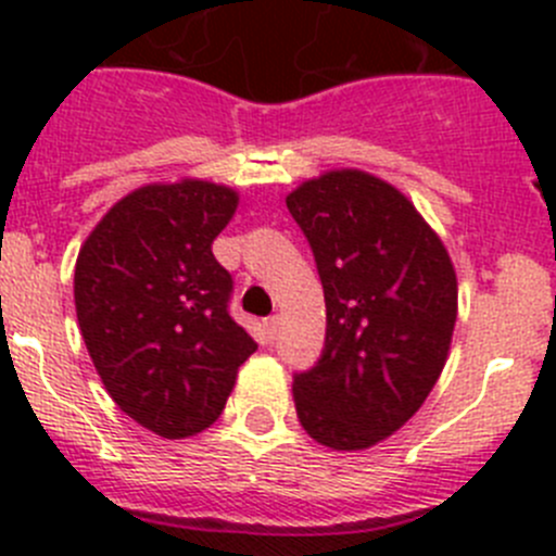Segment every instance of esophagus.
Listing matches in <instances>:
<instances>
[{
	"label": "esophagus",
	"mask_w": 556,
	"mask_h": 556,
	"mask_svg": "<svg viewBox=\"0 0 556 556\" xmlns=\"http://www.w3.org/2000/svg\"><path fill=\"white\" fill-rule=\"evenodd\" d=\"M276 332H278V316L265 318V334H267V340H276Z\"/></svg>",
	"instance_id": "34e87169"
}]
</instances>
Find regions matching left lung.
<instances>
[{
  "label": "left lung",
  "instance_id": "obj_1",
  "mask_svg": "<svg viewBox=\"0 0 556 556\" xmlns=\"http://www.w3.org/2000/svg\"><path fill=\"white\" fill-rule=\"evenodd\" d=\"M327 302L321 359L296 372V419L334 452L397 432L432 392L457 324V273L414 202L362 169H329L286 197Z\"/></svg>",
  "mask_w": 556,
  "mask_h": 556
}]
</instances>
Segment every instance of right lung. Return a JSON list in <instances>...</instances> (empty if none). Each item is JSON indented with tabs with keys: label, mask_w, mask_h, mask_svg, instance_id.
<instances>
[{
	"label": "right lung",
	"mask_w": 556,
	"mask_h": 556,
	"mask_svg": "<svg viewBox=\"0 0 556 556\" xmlns=\"http://www.w3.org/2000/svg\"><path fill=\"white\" fill-rule=\"evenodd\" d=\"M238 200L197 178L140 186L104 213L75 262L80 334L104 389L167 441L222 416L256 351L229 316L232 276L211 251Z\"/></svg>",
	"instance_id": "obj_1"
}]
</instances>
